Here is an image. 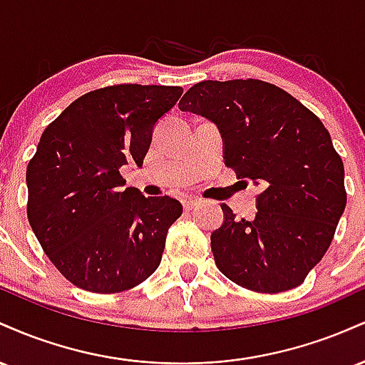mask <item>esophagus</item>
<instances>
[{
	"label": "esophagus",
	"instance_id": "obj_1",
	"mask_svg": "<svg viewBox=\"0 0 365 365\" xmlns=\"http://www.w3.org/2000/svg\"><path fill=\"white\" fill-rule=\"evenodd\" d=\"M182 204H183V209H185V211H192V209L199 204V199H194V197H185V199H182Z\"/></svg>",
	"mask_w": 365,
	"mask_h": 365
}]
</instances>
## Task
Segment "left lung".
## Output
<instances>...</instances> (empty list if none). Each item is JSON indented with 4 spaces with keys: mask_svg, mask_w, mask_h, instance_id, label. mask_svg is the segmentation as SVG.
<instances>
[{
    "mask_svg": "<svg viewBox=\"0 0 365 365\" xmlns=\"http://www.w3.org/2000/svg\"><path fill=\"white\" fill-rule=\"evenodd\" d=\"M178 106L215 121L226 166L262 188L254 220H238L223 204L225 223L211 235L217 269L252 292L302 284L346 206L345 170L322 121L257 78L199 82Z\"/></svg>",
    "mask_w": 365,
    "mask_h": 365,
    "instance_id": "left-lung-1",
    "label": "left lung"
}]
</instances>
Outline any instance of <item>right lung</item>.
I'll return each instance as SVG.
<instances>
[{
	"instance_id": "right-lung-1",
	"label": "right lung",
	"mask_w": 365,
	"mask_h": 365,
	"mask_svg": "<svg viewBox=\"0 0 365 365\" xmlns=\"http://www.w3.org/2000/svg\"><path fill=\"white\" fill-rule=\"evenodd\" d=\"M178 86L116 83L81 96L46 127L27 165V217L56 269L82 290L118 293L161 262L182 204L123 188L121 166H142L153 128Z\"/></svg>"
}]
</instances>
